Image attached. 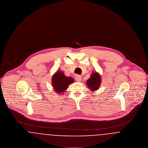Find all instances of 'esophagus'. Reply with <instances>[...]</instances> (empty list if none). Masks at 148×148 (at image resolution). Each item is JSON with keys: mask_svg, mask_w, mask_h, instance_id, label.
I'll return each mask as SVG.
<instances>
[{"mask_svg": "<svg viewBox=\"0 0 148 148\" xmlns=\"http://www.w3.org/2000/svg\"><path fill=\"white\" fill-rule=\"evenodd\" d=\"M75 78V80L77 81V82H80L81 80H82V77L79 75H77Z\"/></svg>", "mask_w": 148, "mask_h": 148, "instance_id": "1", "label": "esophagus"}]
</instances>
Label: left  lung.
<instances>
[{
	"label": "left lung",
	"mask_w": 148,
	"mask_h": 148,
	"mask_svg": "<svg viewBox=\"0 0 148 148\" xmlns=\"http://www.w3.org/2000/svg\"><path fill=\"white\" fill-rule=\"evenodd\" d=\"M101 84V77L97 72L92 73L90 77L86 81V85L91 91L97 90Z\"/></svg>",
	"instance_id": "1"
}]
</instances>
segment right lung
Here are the masks:
<instances>
[{"instance_id":"obj_1","label":"right lung","mask_w":148,"mask_h":148,"mask_svg":"<svg viewBox=\"0 0 148 148\" xmlns=\"http://www.w3.org/2000/svg\"><path fill=\"white\" fill-rule=\"evenodd\" d=\"M74 82V79L71 77H66L63 71H58L55 73L51 79L52 86L56 93H63L67 89L68 86Z\"/></svg>"}]
</instances>
